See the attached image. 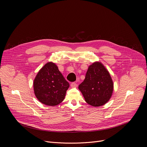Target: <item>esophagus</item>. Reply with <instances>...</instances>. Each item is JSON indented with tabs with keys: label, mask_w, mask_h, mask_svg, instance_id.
Returning <instances> with one entry per match:
<instances>
[{
	"label": "esophagus",
	"mask_w": 147,
	"mask_h": 147,
	"mask_svg": "<svg viewBox=\"0 0 147 147\" xmlns=\"http://www.w3.org/2000/svg\"><path fill=\"white\" fill-rule=\"evenodd\" d=\"M70 86H71V88H76L77 86L76 82H72L70 84Z\"/></svg>",
	"instance_id": "obj_1"
}]
</instances>
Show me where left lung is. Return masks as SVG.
<instances>
[{
  "label": "left lung",
  "instance_id": "left-lung-1",
  "mask_svg": "<svg viewBox=\"0 0 147 147\" xmlns=\"http://www.w3.org/2000/svg\"><path fill=\"white\" fill-rule=\"evenodd\" d=\"M113 82L109 72L100 62L90 65L85 79L79 86L85 101L93 107H100L110 99Z\"/></svg>",
  "mask_w": 147,
  "mask_h": 147
}]
</instances>
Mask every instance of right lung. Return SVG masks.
Wrapping results in <instances>:
<instances>
[{"mask_svg": "<svg viewBox=\"0 0 147 147\" xmlns=\"http://www.w3.org/2000/svg\"><path fill=\"white\" fill-rule=\"evenodd\" d=\"M69 83L52 62L46 63L38 72L33 82L34 94L42 104L55 106L63 101Z\"/></svg>", "mask_w": 147, "mask_h": 147, "instance_id": "1", "label": "right lung"}]
</instances>
